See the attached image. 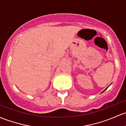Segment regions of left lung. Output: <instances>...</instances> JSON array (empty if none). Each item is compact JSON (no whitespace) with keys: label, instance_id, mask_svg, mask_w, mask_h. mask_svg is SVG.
I'll return each instance as SVG.
<instances>
[{"label":"left lung","instance_id":"1","mask_svg":"<svg viewBox=\"0 0 126 126\" xmlns=\"http://www.w3.org/2000/svg\"><path fill=\"white\" fill-rule=\"evenodd\" d=\"M109 86H108V87H109ZM108 87H107V88H106V89H104V91H103V92H101V93H103V92H104V91H106V89H108Z\"/></svg>","mask_w":126,"mask_h":126}]
</instances>
